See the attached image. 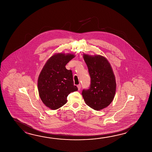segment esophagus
Returning <instances> with one entry per match:
<instances>
[{
	"instance_id": "esophagus-1",
	"label": "esophagus",
	"mask_w": 152,
	"mask_h": 152,
	"mask_svg": "<svg viewBox=\"0 0 152 152\" xmlns=\"http://www.w3.org/2000/svg\"><path fill=\"white\" fill-rule=\"evenodd\" d=\"M77 87L78 88V90H80V89H81V84H78V85H77Z\"/></svg>"
}]
</instances>
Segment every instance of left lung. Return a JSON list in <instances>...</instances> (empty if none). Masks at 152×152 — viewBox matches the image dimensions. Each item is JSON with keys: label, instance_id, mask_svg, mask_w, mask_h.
I'll return each instance as SVG.
<instances>
[{"label": "left lung", "instance_id": "8db88e82", "mask_svg": "<svg viewBox=\"0 0 152 152\" xmlns=\"http://www.w3.org/2000/svg\"><path fill=\"white\" fill-rule=\"evenodd\" d=\"M91 78L90 87L82 95L87 105L96 110L108 107L114 98L116 83L109 62L101 55H83Z\"/></svg>", "mask_w": 152, "mask_h": 152}]
</instances>
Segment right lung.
<instances>
[{"instance_id":"right-lung-1","label":"right lung","mask_w":152,"mask_h":152,"mask_svg":"<svg viewBox=\"0 0 152 152\" xmlns=\"http://www.w3.org/2000/svg\"><path fill=\"white\" fill-rule=\"evenodd\" d=\"M75 55L58 53L51 56L44 66L38 79V89L44 104L52 110L64 105L70 93L78 90L72 72L65 65Z\"/></svg>"}]
</instances>
